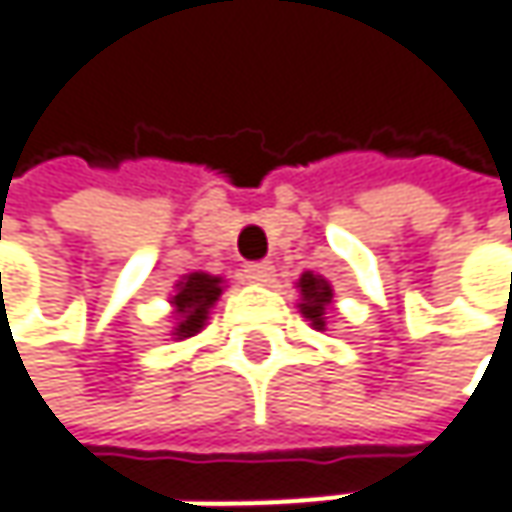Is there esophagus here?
Instances as JSON below:
<instances>
[{
	"label": "esophagus",
	"instance_id": "34e87169",
	"mask_svg": "<svg viewBox=\"0 0 512 512\" xmlns=\"http://www.w3.org/2000/svg\"><path fill=\"white\" fill-rule=\"evenodd\" d=\"M243 275H246V281L249 284H272V278H275V269L269 266V263H249L246 269H243Z\"/></svg>",
	"mask_w": 512,
	"mask_h": 512
}]
</instances>
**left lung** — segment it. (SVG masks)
<instances>
[{"instance_id": "8db88e82", "label": "left lung", "mask_w": 512, "mask_h": 512, "mask_svg": "<svg viewBox=\"0 0 512 512\" xmlns=\"http://www.w3.org/2000/svg\"><path fill=\"white\" fill-rule=\"evenodd\" d=\"M298 313L310 321V327L324 333L327 330V310L333 307V286L324 275H313V272H304L298 281Z\"/></svg>"}]
</instances>
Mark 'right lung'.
<instances>
[{
  "label": "right lung",
  "instance_id": "right-lung-1",
  "mask_svg": "<svg viewBox=\"0 0 512 512\" xmlns=\"http://www.w3.org/2000/svg\"><path fill=\"white\" fill-rule=\"evenodd\" d=\"M226 289V281L220 275H208V272H191L182 281H176L173 295H170V316H173V327H170V339L185 342L196 336L214 310V304L220 301Z\"/></svg>",
  "mask_w": 512,
  "mask_h": 512
}]
</instances>
